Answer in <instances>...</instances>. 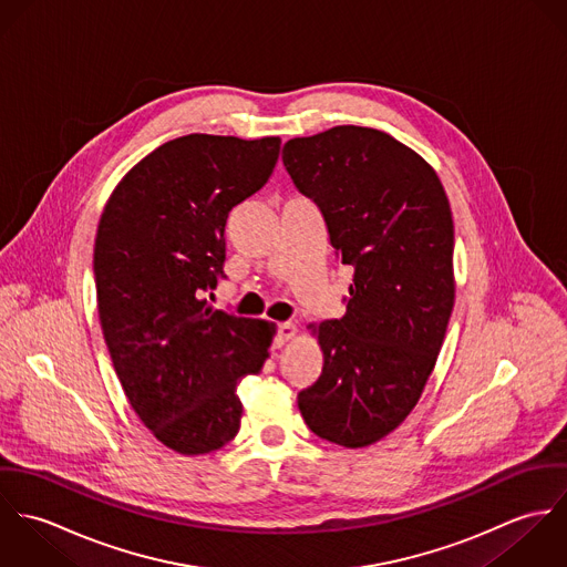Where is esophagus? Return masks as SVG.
<instances>
[{"instance_id":"obj_1","label":"esophagus","mask_w":567,"mask_h":567,"mask_svg":"<svg viewBox=\"0 0 567 567\" xmlns=\"http://www.w3.org/2000/svg\"><path fill=\"white\" fill-rule=\"evenodd\" d=\"M295 333H297V324L292 323V321L277 324V344L288 342L290 338H295Z\"/></svg>"}]
</instances>
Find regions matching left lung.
Segmentation results:
<instances>
[{
    "label": "left lung",
    "mask_w": 567,
    "mask_h": 567,
    "mask_svg": "<svg viewBox=\"0 0 567 567\" xmlns=\"http://www.w3.org/2000/svg\"><path fill=\"white\" fill-rule=\"evenodd\" d=\"M281 159L353 266L344 317L310 324L323 371L299 410L324 441L367 447L404 421L436 364L456 292L450 200L430 163L375 128L295 137Z\"/></svg>",
    "instance_id": "8db88e82"
}]
</instances>
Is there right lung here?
Masks as SVG:
<instances>
[{
  "label": "right lung",
  "mask_w": 567,
  "mask_h": 567,
  "mask_svg": "<svg viewBox=\"0 0 567 567\" xmlns=\"http://www.w3.org/2000/svg\"><path fill=\"white\" fill-rule=\"evenodd\" d=\"M279 137L185 135L113 189L95 236L97 315L122 389L165 447L209 454L240 430L244 375L259 373L275 323L214 310L229 212L264 187Z\"/></svg>",
  "instance_id": "1"
}]
</instances>
